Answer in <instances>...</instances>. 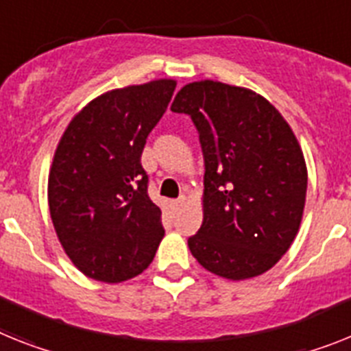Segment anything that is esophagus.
<instances>
[{
    "label": "esophagus",
    "mask_w": 351,
    "mask_h": 351,
    "mask_svg": "<svg viewBox=\"0 0 351 351\" xmlns=\"http://www.w3.org/2000/svg\"><path fill=\"white\" fill-rule=\"evenodd\" d=\"M184 203H185V196H180V198H176L175 202H173V207L180 208L182 205H184Z\"/></svg>",
    "instance_id": "1"
}]
</instances>
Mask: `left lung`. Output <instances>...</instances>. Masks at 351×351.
<instances>
[{
  "label": "left lung",
  "mask_w": 351,
  "mask_h": 351,
  "mask_svg": "<svg viewBox=\"0 0 351 351\" xmlns=\"http://www.w3.org/2000/svg\"><path fill=\"white\" fill-rule=\"evenodd\" d=\"M171 110L193 119L205 162L191 253L230 280L266 273L293 244L305 207L307 167L293 130L267 99L221 82L185 85Z\"/></svg>",
  "instance_id": "left-lung-1"
}]
</instances>
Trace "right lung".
Segmentation results:
<instances>
[{
	"label": "right lung",
	"mask_w": 351,
	"mask_h": 351,
	"mask_svg": "<svg viewBox=\"0 0 351 351\" xmlns=\"http://www.w3.org/2000/svg\"><path fill=\"white\" fill-rule=\"evenodd\" d=\"M175 87L155 80L101 94L73 117L58 143L49 214L67 257L89 278H134L152 264L164 237L141 155Z\"/></svg>",
	"instance_id": "obj_1"
}]
</instances>
